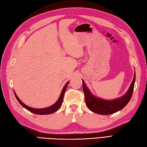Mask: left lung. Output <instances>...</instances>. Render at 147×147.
Instances as JSON below:
<instances>
[{"label": "left lung", "mask_w": 147, "mask_h": 147, "mask_svg": "<svg viewBox=\"0 0 147 147\" xmlns=\"http://www.w3.org/2000/svg\"><path fill=\"white\" fill-rule=\"evenodd\" d=\"M135 82V74L132 83L126 92L123 97L119 99L112 100H104L99 98H97L94 96L88 89L84 81L83 82V91L85 95V100L87 106L90 110L92 112L96 113L99 115H111L119 111L124 108L131 98L133 89H134Z\"/></svg>", "instance_id": "obj_1"}]
</instances>
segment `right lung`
Here are the masks:
<instances>
[{
	"label": "right lung",
	"instance_id": "right-lung-1",
	"mask_svg": "<svg viewBox=\"0 0 147 147\" xmlns=\"http://www.w3.org/2000/svg\"><path fill=\"white\" fill-rule=\"evenodd\" d=\"M68 82L66 84H65V86H64L63 89L61 91V93L60 94V96L59 97V99H58V100L56 102H55L53 105H52L50 107H46V108H43V109H34V108H32V107H29L26 105H25L24 103H22L21 100L18 98V97L16 95V93L14 92L15 94V96L16 97V99L18 100V102L20 103L21 105L24 107V108L26 109L27 110H28L29 111H30L32 113H34V114H36V115H50V114L51 113H53L55 111H57L60 108V106H61V104L63 102V97H64V94H65V90H66V89L67 87V86L68 84Z\"/></svg>",
	"mask_w": 147,
	"mask_h": 147
}]
</instances>
